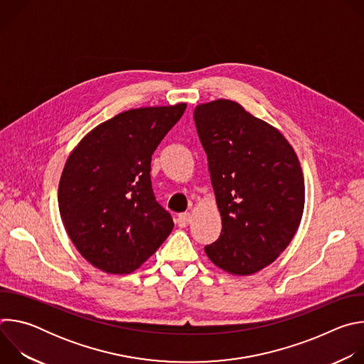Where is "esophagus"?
<instances>
[{
	"mask_svg": "<svg viewBox=\"0 0 364 364\" xmlns=\"http://www.w3.org/2000/svg\"><path fill=\"white\" fill-rule=\"evenodd\" d=\"M190 222H191V215H190V213H181V215H178V218H177V225H178L180 228L188 226Z\"/></svg>",
	"mask_w": 364,
	"mask_h": 364,
	"instance_id": "1",
	"label": "esophagus"
}]
</instances>
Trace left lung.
<instances>
[{
    "mask_svg": "<svg viewBox=\"0 0 364 364\" xmlns=\"http://www.w3.org/2000/svg\"><path fill=\"white\" fill-rule=\"evenodd\" d=\"M194 121L222 218L220 236L205 255L232 275H252L275 261L301 223L299 160L275 127L235 100L200 103Z\"/></svg>",
    "mask_w": 364,
    "mask_h": 364,
    "instance_id": "1",
    "label": "left lung"
}]
</instances>
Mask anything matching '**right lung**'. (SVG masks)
I'll list each match as a JSON object with an SVG mask.
<instances>
[{
    "label": "right lung",
    "mask_w": 364,
    "mask_h": 364,
    "mask_svg": "<svg viewBox=\"0 0 364 364\" xmlns=\"http://www.w3.org/2000/svg\"><path fill=\"white\" fill-rule=\"evenodd\" d=\"M187 103L121 112L73 148L59 181V210L79 253L114 275L138 269L174 223L155 201L151 159Z\"/></svg>",
    "instance_id": "add662e5"
}]
</instances>
